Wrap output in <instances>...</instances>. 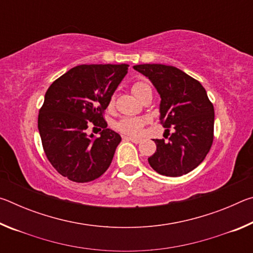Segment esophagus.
I'll return each mask as SVG.
<instances>
[{
    "instance_id": "1",
    "label": "esophagus",
    "mask_w": 253,
    "mask_h": 253,
    "mask_svg": "<svg viewBox=\"0 0 253 253\" xmlns=\"http://www.w3.org/2000/svg\"><path fill=\"white\" fill-rule=\"evenodd\" d=\"M125 139L130 140V142H132L134 144H138L140 142V139L136 138V137H125Z\"/></svg>"
}]
</instances>
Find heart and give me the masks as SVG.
Masks as SVG:
<instances>
[{
    "label": "heart",
    "instance_id": "b5f03b06",
    "mask_svg": "<svg viewBox=\"0 0 253 253\" xmlns=\"http://www.w3.org/2000/svg\"><path fill=\"white\" fill-rule=\"evenodd\" d=\"M149 90H152L151 87H149L148 84L144 83V81L135 83L131 87L132 93H134L135 97L139 100L140 98H142L145 93ZM113 104H114V99H110L109 107L113 106ZM146 123H147V119L144 117H126V118L121 119V121L117 123L116 128L119 131H122L123 134L136 136L140 134V131H142L143 127Z\"/></svg>",
    "mask_w": 253,
    "mask_h": 253
}]
</instances>
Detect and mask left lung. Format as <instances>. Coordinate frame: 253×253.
Masks as SVG:
<instances>
[{"mask_svg": "<svg viewBox=\"0 0 253 253\" xmlns=\"http://www.w3.org/2000/svg\"><path fill=\"white\" fill-rule=\"evenodd\" d=\"M153 84L161 97L160 121L172 127L169 139H153L156 152L148 157L154 170L176 177L198 168L213 142L214 108L198 80L172 66L145 63L132 67ZM169 130V129H168Z\"/></svg>", "mask_w": 253, "mask_h": 253, "instance_id": "obj_1", "label": "left lung"}]
</instances>
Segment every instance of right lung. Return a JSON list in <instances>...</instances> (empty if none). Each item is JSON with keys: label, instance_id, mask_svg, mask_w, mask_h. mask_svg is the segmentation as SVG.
Listing matches in <instances>:
<instances>
[{"label": "right lung", "instance_id": "right-lung-1", "mask_svg": "<svg viewBox=\"0 0 253 253\" xmlns=\"http://www.w3.org/2000/svg\"><path fill=\"white\" fill-rule=\"evenodd\" d=\"M128 65H81L53 81L39 111L38 128L44 153L53 168L72 182L87 183L104 174L122 137L107 128L102 111ZM92 121L104 128L100 137L88 135Z\"/></svg>", "mask_w": 253, "mask_h": 253}]
</instances>
